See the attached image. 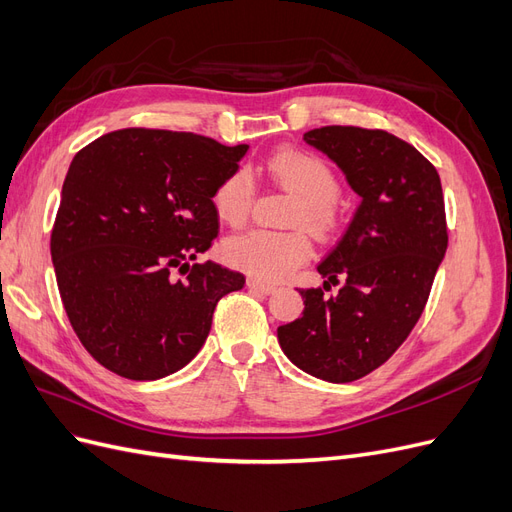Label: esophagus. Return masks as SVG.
<instances>
[{
    "label": "esophagus",
    "mask_w": 512,
    "mask_h": 512,
    "mask_svg": "<svg viewBox=\"0 0 512 512\" xmlns=\"http://www.w3.org/2000/svg\"><path fill=\"white\" fill-rule=\"evenodd\" d=\"M247 288H252V290H256L260 294H273L277 290L273 284L260 282V280H256V277H250V280H247Z\"/></svg>",
    "instance_id": "esophagus-1"
}]
</instances>
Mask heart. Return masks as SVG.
I'll return each instance as SVG.
<instances>
[{
    "label": "heart",
    "instance_id": "obj_1",
    "mask_svg": "<svg viewBox=\"0 0 512 512\" xmlns=\"http://www.w3.org/2000/svg\"><path fill=\"white\" fill-rule=\"evenodd\" d=\"M275 181L297 194L292 224H305L318 237H327L339 224V179L333 166L307 149H280L267 160ZM254 179L250 170L235 168L213 192V209L230 226H241L252 211ZM222 256L235 267L262 282H277L312 256V241L305 230L254 228L230 237Z\"/></svg>",
    "mask_w": 512,
    "mask_h": 512
}]
</instances>
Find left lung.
Wrapping results in <instances>:
<instances>
[{"mask_svg":"<svg viewBox=\"0 0 512 512\" xmlns=\"http://www.w3.org/2000/svg\"><path fill=\"white\" fill-rule=\"evenodd\" d=\"M361 196L344 237L318 265L324 288H299L303 316L277 329L288 359L327 382H352L391 359L421 318L448 245L438 170L410 143L354 126L303 134ZM342 283L335 298L330 284Z\"/></svg>","mask_w":512,"mask_h":512,"instance_id":"obj_1","label":"left lung"}]
</instances>
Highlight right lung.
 Segmentation results:
<instances>
[{
	"label": "right lung",
	"mask_w": 512,
	"mask_h": 512,
	"mask_svg": "<svg viewBox=\"0 0 512 512\" xmlns=\"http://www.w3.org/2000/svg\"><path fill=\"white\" fill-rule=\"evenodd\" d=\"M245 153L192 132L126 128L74 156L51 258L74 333L113 374H175L203 348L218 301L243 288L239 271L190 262L218 237L213 192Z\"/></svg>",
	"instance_id": "right-lung-1"
}]
</instances>
